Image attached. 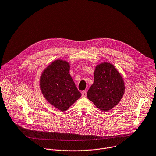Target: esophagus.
I'll return each mask as SVG.
<instances>
[{"label": "esophagus", "mask_w": 156, "mask_h": 156, "mask_svg": "<svg viewBox=\"0 0 156 156\" xmlns=\"http://www.w3.org/2000/svg\"><path fill=\"white\" fill-rule=\"evenodd\" d=\"M81 94H82V97H86V96H87V93L84 90L81 92Z\"/></svg>", "instance_id": "34e87169"}]
</instances>
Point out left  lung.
<instances>
[{
	"label": "left lung",
	"mask_w": 156,
	"mask_h": 156,
	"mask_svg": "<svg viewBox=\"0 0 156 156\" xmlns=\"http://www.w3.org/2000/svg\"><path fill=\"white\" fill-rule=\"evenodd\" d=\"M94 81L87 98L101 111H108L118 104L125 91L124 80L115 66L103 62L95 67Z\"/></svg>",
	"instance_id": "1"
}]
</instances>
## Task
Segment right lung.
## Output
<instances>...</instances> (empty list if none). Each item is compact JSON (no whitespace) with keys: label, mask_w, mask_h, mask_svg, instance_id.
Masks as SVG:
<instances>
[{"label":"right lung","mask_w":156,"mask_h":156,"mask_svg":"<svg viewBox=\"0 0 156 156\" xmlns=\"http://www.w3.org/2000/svg\"><path fill=\"white\" fill-rule=\"evenodd\" d=\"M70 64L58 59L42 72L40 80L41 91L47 101L64 112L81 96L70 75Z\"/></svg>","instance_id":"right-lung-1"}]
</instances>
